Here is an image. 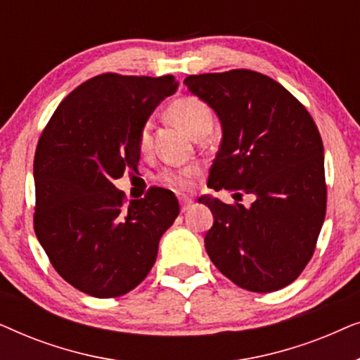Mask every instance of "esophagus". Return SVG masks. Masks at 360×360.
<instances>
[{"label": "esophagus", "mask_w": 360, "mask_h": 360, "mask_svg": "<svg viewBox=\"0 0 360 360\" xmlns=\"http://www.w3.org/2000/svg\"><path fill=\"white\" fill-rule=\"evenodd\" d=\"M191 206H193V201L190 198H180V208H181V213H186Z\"/></svg>", "instance_id": "obj_1"}]
</instances>
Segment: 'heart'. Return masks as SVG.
Instances as JSON below:
<instances>
[{"label":"heart","mask_w":360,"mask_h":360,"mask_svg":"<svg viewBox=\"0 0 360 360\" xmlns=\"http://www.w3.org/2000/svg\"><path fill=\"white\" fill-rule=\"evenodd\" d=\"M169 116L180 127H184L191 137L198 131L208 129V127L211 129V126H213V115H211L210 106L196 96H181L172 101V105L169 106ZM150 137L152 126L150 122H146L141 127L139 137H137L141 150L149 149ZM196 174H198V169H195V167H186V169L181 170H164L159 175V180L164 185L170 186V188L181 190L188 188Z\"/></svg>","instance_id":"1"}]
</instances>
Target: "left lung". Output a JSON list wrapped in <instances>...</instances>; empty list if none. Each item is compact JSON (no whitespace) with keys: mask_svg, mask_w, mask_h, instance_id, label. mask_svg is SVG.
I'll use <instances>...</instances> for the list:
<instances>
[{"mask_svg":"<svg viewBox=\"0 0 360 360\" xmlns=\"http://www.w3.org/2000/svg\"><path fill=\"white\" fill-rule=\"evenodd\" d=\"M221 122L210 188L254 195L250 206L203 195L214 223L205 236L211 262L238 287L269 293L297 280L326 214L324 149L318 127L292 93L252 70L185 78Z\"/></svg>","mask_w":360,"mask_h":360,"instance_id":"1","label":"left lung"}]
</instances>
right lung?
Here are the masks:
<instances>
[{"label": "right lung", "mask_w": 360, "mask_h": 360, "mask_svg": "<svg viewBox=\"0 0 360 360\" xmlns=\"http://www.w3.org/2000/svg\"><path fill=\"white\" fill-rule=\"evenodd\" d=\"M175 90L172 75H98L58 105L39 139L34 229L53 269L83 293L115 298L136 288L180 213L170 190L124 205L112 184L136 170L141 127Z\"/></svg>", "instance_id": "right-lung-1"}]
</instances>
